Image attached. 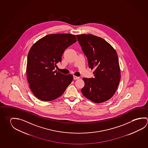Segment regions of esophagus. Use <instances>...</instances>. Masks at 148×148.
<instances>
[{"instance_id":"1","label":"esophagus","mask_w":148,"mask_h":148,"mask_svg":"<svg viewBox=\"0 0 148 148\" xmlns=\"http://www.w3.org/2000/svg\"><path fill=\"white\" fill-rule=\"evenodd\" d=\"M73 78H74V79H75V80H76V79H79V77H77V76H76L75 75H74L73 76Z\"/></svg>"}]
</instances>
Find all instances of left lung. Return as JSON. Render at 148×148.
Listing matches in <instances>:
<instances>
[{"instance_id":"obj_1","label":"left lung","mask_w":148,"mask_h":148,"mask_svg":"<svg viewBox=\"0 0 148 148\" xmlns=\"http://www.w3.org/2000/svg\"><path fill=\"white\" fill-rule=\"evenodd\" d=\"M89 68L95 69L94 77L83 78L85 86L82 92L95 103L111 98L116 90L121 78L118 56L114 48L103 38L91 34L76 35Z\"/></svg>"}]
</instances>
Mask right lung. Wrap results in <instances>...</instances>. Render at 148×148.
Segmentation results:
<instances>
[{
    "label": "right lung",
    "mask_w": 148,
    "mask_h": 148,
    "mask_svg": "<svg viewBox=\"0 0 148 148\" xmlns=\"http://www.w3.org/2000/svg\"><path fill=\"white\" fill-rule=\"evenodd\" d=\"M76 41L75 35L49 34L29 50L27 78L32 92L39 100L49 101L59 98L72 82V75L63 74L55 69L64 50Z\"/></svg>",
    "instance_id": "obj_1"
}]
</instances>
